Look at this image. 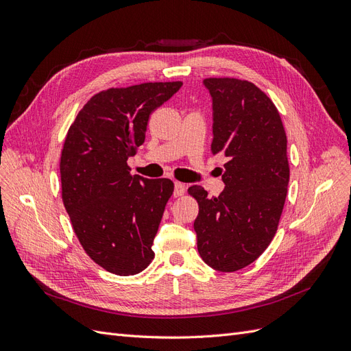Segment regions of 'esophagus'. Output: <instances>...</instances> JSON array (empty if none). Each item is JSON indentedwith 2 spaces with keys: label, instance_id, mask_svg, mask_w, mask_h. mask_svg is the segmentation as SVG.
<instances>
[{
  "label": "esophagus",
  "instance_id": "1",
  "mask_svg": "<svg viewBox=\"0 0 351 351\" xmlns=\"http://www.w3.org/2000/svg\"><path fill=\"white\" fill-rule=\"evenodd\" d=\"M184 192H186V186H184L183 183L176 182V183H174V196H176V197L183 196Z\"/></svg>",
  "mask_w": 351,
  "mask_h": 351
}]
</instances>
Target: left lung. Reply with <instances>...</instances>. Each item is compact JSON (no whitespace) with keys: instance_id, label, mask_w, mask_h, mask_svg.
<instances>
[{"instance_id":"1","label":"left lung","mask_w":351,"mask_h":351,"mask_svg":"<svg viewBox=\"0 0 351 351\" xmlns=\"http://www.w3.org/2000/svg\"><path fill=\"white\" fill-rule=\"evenodd\" d=\"M212 98L214 155L224 154L219 196L189 187L199 204L195 219L197 250L210 268L234 272L256 261L269 246L282 214L290 180L287 136L268 95L247 80H204Z\"/></svg>"}]
</instances>
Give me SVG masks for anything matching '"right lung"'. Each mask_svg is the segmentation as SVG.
<instances>
[{
    "mask_svg": "<svg viewBox=\"0 0 351 351\" xmlns=\"http://www.w3.org/2000/svg\"><path fill=\"white\" fill-rule=\"evenodd\" d=\"M155 82L102 90L84 104L62 146L61 195L89 258L134 275L155 256L154 239L174 183L132 176L127 159L143 142L149 115L182 88Z\"/></svg>",
    "mask_w": 351,
    "mask_h": 351,
    "instance_id": "add662e5",
    "label": "right lung"
}]
</instances>
